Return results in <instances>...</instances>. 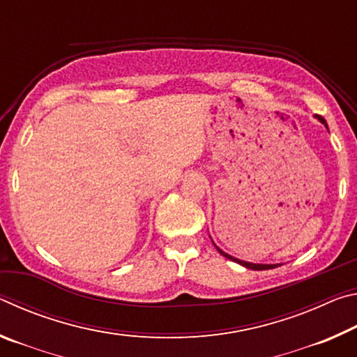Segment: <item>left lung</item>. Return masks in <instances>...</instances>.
Instances as JSON below:
<instances>
[{
	"instance_id": "obj_1",
	"label": "left lung",
	"mask_w": 357,
	"mask_h": 357,
	"mask_svg": "<svg viewBox=\"0 0 357 357\" xmlns=\"http://www.w3.org/2000/svg\"><path fill=\"white\" fill-rule=\"evenodd\" d=\"M315 118L319 121V123H323L324 126H326V129H328V124H326V119L323 118V116H319V114H315ZM215 249L219 250L223 257L225 258H228V259H231V261H236V263H239V264H243L244 268H249V269H253V271H264V269H273V268H277V264H255V263H249V261H243V259H238V258H234V257H231V255H228V253H225L223 250H220L219 247L215 245Z\"/></svg>"
}]
</instances>
